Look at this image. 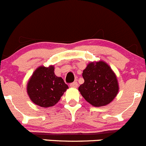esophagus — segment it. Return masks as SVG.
<instances>
[{"instance_id": "esophagus-1", "label": "esophagus", "mask_w": 146, "mask_h": 146, "mask_svg": "<svg viewBox=\"0 0 146 146\" xmlns=\"http://www.w3.org/2000/svg\"><path fill=\"white\" fill-rule=\"evenodd\" d=\"M70 86L72 88H77L78 87V83L77 82H73L70 84Z\"/></svg>"}]
</instances>
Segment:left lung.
<instances>
[{
  "label": "left lung",
  "mask_w": 146,
  "mask_h": 146,
  "mask_svg": "<svg viewBox=\"0 0 146 146\" xmlns=\"http://www.w3.org/2000/svg\"><path fill=\"white\" fill-rule=\"evenodd\" d=\"M84 83L78 88L83 97L94 107L109 104L119 92L117 78L104 61L91 62L83 70Z\"/></svg>",
  "instance_id": "obj_1"
}]
</instances>
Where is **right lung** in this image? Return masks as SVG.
<instances>
[{
    "mask_svg": "<svg viewBox=\"0 0 146 146\" xmlns=\"http://www.w3.org/2000/svg\"><path fill=\"white\" fill-rule=\"evenodd\" d=\"M54 65L39 66L27 83V94L33 103L39 107H53L58 103L68 86L61 77L54 74Z\"/></svg>",
    "mask_w": 146,
    "mask_h": 146,
    "instance_id": "1",
    "label": "right lung"
}]
</instances>
